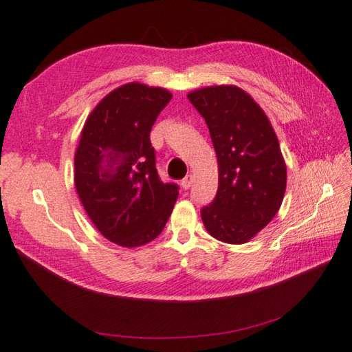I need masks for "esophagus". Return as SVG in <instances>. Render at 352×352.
<instances>
[{"label":"esophagus","mask_w":352,"mask_h":352,"mask_svg":"<svg viewBox=\"0 0 352 352\" xmlns=\"http://www.w3.org/2000/svg\"><path fill=\"white\" fill-rule=\"evenodd\" d=\"M192 183H194V177H192L190 174H188L186 175L183 180H182V188L183 189H189L190 186H192Z\"/></svg>","instance_id":"obj_1"}]
</instances>
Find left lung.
Wrapping results in <instances>:
<instances>
[{"label":"left lung","mask_w":352,"mask_h":352,"mask_svg":"<svg viewBox=\"0 0 352 352\" xmlns=\"http://www.w3.org/2000/svg\"><path fill=\"white\" fill-rule=\"evenodd\" d=\"M188 99L208 123L218 158V190L201 219L218 241L244 244L276 215L287 188L279 140L249 93L236 85L190 91Z\"/></svg>","instance_id":"8db88e82"}]
</instances>
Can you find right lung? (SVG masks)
<instances>
[{
	"mask_svg": "<svg viewBox=\"0 0 352 352\" xmlns=\"http://www.w3.org/2000/svg\"><path fill=\"white\" fill-rule=\"evenodd\" d=\"M172 94L129 82L89 113L74 154V186L87 215L111 243L140 247L160 235L178 197L155 169L149 133Z\"/></svg>",
	"mask_w": 352,
	"mask_h": 352,
	"instance_id": "obj_1",
	"label": "right lung"
}]
</instances>
